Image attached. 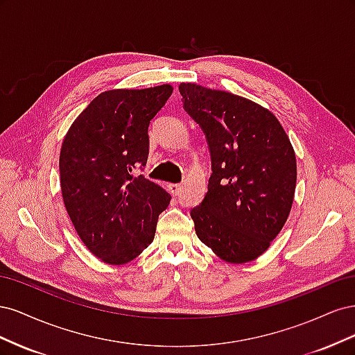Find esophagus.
I'll use <instances>...</instances> for the list:
<instances>
[{"mask_svg":"<svg viewBox=\"0 0 355 355\" xmlns=\"http://www.w3.org/2000/svg\"><path fill=\"white\" fill-rule=\"evenodd\" d=\"M168 189H170L171 194L178 196L179 192H180V189H182V185L180 184H168Z\"/></svg>","mask_w":355,"mask_h":355,"instance_id":"1","label":"esophagus"}]
</instances>
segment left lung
I'll use <instances>...</instances> for the list:
<instances>
[{"label":"left lung","instance_id":"8db88e82","mask_svg":"<svg viewBox=\"0 0 355 355\" xmlns=\"http://www.w3.org/2000/svg\"><path fill=\"white\" fill-rule=\"evenodd\" d=\"M179 92L211 155L207 194L191 210L197 237L225 262L254 261L292 210L293 146L275 115L261 105L192 83H180Z\"/></svg>","mask_w":355,"mask_h":355}]
</instances>
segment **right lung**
I'll list each match as a JSON object with an SVG mask.
<instances>
[{
	"instance_id": "obj_1",
	"label": "right lung",
	"mask_w": 355,
	"mask_h": 355,
	"mask_svg": "<svg viewBox=\"0 0 355 355\" xmlns=\"http://www.w3.org/2000/svg\"><path fill=\"white\" fill-rule=\"evenodd\" d=\"M173 87L115 89L94 98L63 139L59 170L67 211L85 247L105 263L133 261L153 243L170 194L142 175L149 121Z\"/></svg>"
}]
</instances>
